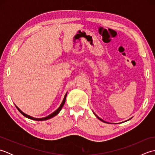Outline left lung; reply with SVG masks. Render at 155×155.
Masks as SVG:
<instances>
[{
  "mask_svg": "<svg viewBox=\"0 0 155 155\" xmlns=\"http://www.w3.org/2000/svg\"><path fill=\"white\" fill-rule=\"evenodd\" d=\"M95 116H96V117H97V118H98V119H99V120H101V121H103V122H104V123H106V122H105V121H104L103 120H102V119H101V118H100L99 117H98L97 116V115H96V114H95Z\"/></svg>",
  "mask_w": 155,
  "mask_h": 155,
  "instance_id": "1",
  "label": "left lung"
}]
</instances>
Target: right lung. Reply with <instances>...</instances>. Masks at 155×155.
<instances>
[{"mask_svg": "<svg viewBox=\"0 0 155 155\" xmlns=\"http://www.w3.org/2000/svg\"><path fill=\"white\" fill-rule=\"evenodd\" d=\"M67 93H66V94H65V96H64V99H63V101H62V103H61V104L60 105V107H58V108L57 110H56L54 113H52V114H51L50 115H48V116H47V117H44V118H34V117H31V116H29V115H27V114H26L25 113H23V112H22L21 110L19 109V108L17 107H16V108H17V109L19 110V112L20 113H21L23 116H25V117H27V118H30V119H32V120H38V121H41V120H48V119H49V118H52V117H54V116H56V115H57V114H58V113L59 112L61 111V110L62 109V107H63V105L64 104V103H65V101H66V97H67Z\"/></svg>", "mask_w": 155, "mask_h": 155, "instance_id": "right-lung-1", "label": "right lung"}]
</instances>
